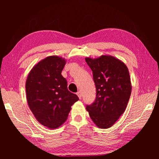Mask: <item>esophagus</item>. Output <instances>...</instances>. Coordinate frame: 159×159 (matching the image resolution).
<instances>
[{
  "label": "esophagus",
  "mask_w": 159,
  "mask_h": 159,
  "mask_svg": "<svg viewBox=\"0 0 159 159\" xmlns=\"http://www.w3.org/2000/svg\"><path fill=\"white\" fill-rule=\"evenodd\" d=\"M77 95H78L79 99H81V92H80V91H78V92H77Z\"/></svg>",
  "instance_id": "esophagus-1"
}]
</instances>
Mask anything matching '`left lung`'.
I'll return each mask as SVG.
<instances>
[{
	"instance_id": "left-lung-1",
	"label": "left lung",
	"mask_w": 159,
	"mask_h": 159,
	"mask_svg": "<svg viewBox=\"0 0 159 159\" xmlns=\"http://www.w3.org/2000/svg\"><path fill=\"white\" fill-rule=\"evenodd\" d=\"M85 60L92 70L97 93L95 102L87 105L86 110L96 126L108 129L125 112L129 102L132 89L129 70L112 56Z\"/></svg>"
}]
</instances>
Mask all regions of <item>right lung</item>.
<instances>
[{"label": "right lung", "mask_w": 159, "mask_h": 159, "mask_svg": "<svg viewBox=\"0 0 159 159\" xmlns=\"http://www.w3.org/2000/svg\"><path fill=\"white\" fill-rule=\"evenodd\" d=\"M66 60L50 56L34 66L26 81V99L30 109L42 125L54 129L68 118L71 105L79 100L68 89L61 75Z\"/></svg>", "instance_id": "add662e5"}]
</instances>
